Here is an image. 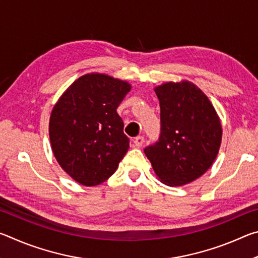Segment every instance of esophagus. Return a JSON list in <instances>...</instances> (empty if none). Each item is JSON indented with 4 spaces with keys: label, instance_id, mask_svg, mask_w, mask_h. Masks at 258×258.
Listing matches in <instances>:
<instances>
[{
    "label": "esophagus",
    "instance_id": "34e87169",
    "mask_svg": "<svg viewBox=\"0 0 258 258\" xmlns=\"http://www.w3.org/2000/svg\"><path fill=\"white\" fill-rule=\"evenodd\" d=\"M143 142H145V138L143 137H137L134 139V146L137 148H141Z\"/></svg>",
    "mask_w": 258,
    "mask_h": 258
}]
</instances>
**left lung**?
<instances>
[{
    "instance_id": "8db88e82",
    "label": "left lung",
    "mask_w": 258,
    "mask_h": 258,
    "mask_svg": "<svg viewBox=\"0 0 258 258\" xmlns=\"http://www.w3.org/2000/svg\"><path fill=\"white\" fill-rule=\"evenodd\" d=\"M155 92L161 132L145 154L160 182L185 185L204 175L216 159L222 142L220 117L207 95L189 81L166 82Z\"/></svg>"
}]
</instances>
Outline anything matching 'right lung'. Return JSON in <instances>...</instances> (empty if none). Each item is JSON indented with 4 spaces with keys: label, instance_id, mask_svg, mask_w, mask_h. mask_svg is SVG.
I'll return each instance as SVG.
<instances>
[{
    "label": "right lung",
    "instance_id": "1",
    "mask_svg": "<svg viewBox=\"0 0 258 258\" xmlns=\"http://www.w3.org/2000/svg\"><path fill=\"white\" fill-rule=\"evenodd\" d=\"M132 85L101 73L85 74L52 108L51 148L60 167L73 180L94 186L116 172L130 148L116 109Z\"/></svg>",
    "mask_w": 258,
    "mask_h": 258
}]
</instances>
